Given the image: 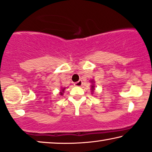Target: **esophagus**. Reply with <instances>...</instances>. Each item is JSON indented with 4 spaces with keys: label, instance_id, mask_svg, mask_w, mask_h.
Here are the masks:
<instances>
[{
    "label": "esophagus",
    "instance_id": "obj_1",
    "mask_svg": "<svg viewBox=\"0 0 152 152\" xmlns=\"http://www.w3.org/2000/svg\"><path fill=\"white\" fill-rule=\"evenodd\" d=\"M82 85H83L82 80H78V82L74 83V85H75V86H76V87H80Z\"/></svg>",
    "mask_w": 152,
    "mask_h": 152
}]
</instances>
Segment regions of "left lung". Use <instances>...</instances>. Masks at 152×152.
Segmentation results:
<instances>
[{"label":"left lung","instance_id":"left-lung-1","mask_svg":"<svg viewBox=\"0 0 152 152\" xmlns=\"http://www.w3.org/2000/svg\"><path fill=\"white\" fill-rule=\"evenodd\" d=\"M90 83H91V94H94V91L95 90V81L94 79L92 80H90Z\"/></svg>","mask_w":152,"mask_h":152}]
</instances>
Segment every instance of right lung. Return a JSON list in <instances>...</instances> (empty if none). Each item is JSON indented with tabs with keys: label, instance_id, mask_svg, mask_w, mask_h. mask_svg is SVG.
Masks as SVG:
<instances>
[{
	"label": "right lung",
	"instance_id": "obj_1",
	"mask_svg": "<svg viewBox=\"0 0 152 152\" xmlns=\"http://www.w3.org/2000/svg\"><path fill=\"white\" fill-rule=\"evenodd\" d=\"M65 89H66V87H61V90H60V92H59L60 95H61V96H63V95L64 92H65Z\"/></svg>",
	"mask_w": 152,
	"mask_h": 152
}]
</instances>
